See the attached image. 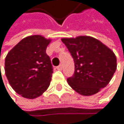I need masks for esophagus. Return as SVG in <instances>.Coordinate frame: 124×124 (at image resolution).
I'll return each mask as SVG.
<instances>
[{"label":"esophagus","mask_w":124,"mask_h":124,"mask_svg":"<svg viewBox=\"0 0 124 124\" xmlns=\"http://www.w3.org/2000/svg\"><path fill=\"white\" fill-rule=\"evenodd\" d=\"M56 69L58 70H62V65H59V66H57L56 67Z\"/></svg>","instance_id":"1"}]
</instances>
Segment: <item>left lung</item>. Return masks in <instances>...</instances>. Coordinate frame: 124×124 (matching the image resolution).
<instances>
[{"instance_id": "left-lung-1", "label": "left lung", "mask_w": 124, "mask_h": 124, "mask_svg": "<svg viewBox=\"0 0 124 124\" xmlns=\"http://www.w3.org/2000/svg\"><path fill=\"white\" fill-rule=\"evenodd\" d=\"M75 62V72L67 79L69 86L83 96L98 93L112 79L117 60L113 51L100 40L86 35L63 38Z\"/></svg>"}]
</instances>
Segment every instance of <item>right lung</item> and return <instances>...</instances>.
I'll list each match as a JSON object with an SVG mask.
<instances>
[{"label":"right lung","mask_w":124,"mask_h":124,"mask_svg":"<svg viewBox=\"0 0 124 124\" xmlns=\"http://www.w3.org/2000/svg\"><path fill=\"white\" fill-rule=\"evenodd\" d=\"M51 41L40 35L27 36L6 56L5 73L8 83L24 98L40 97L50 85L53 69L46 50Z\"/></svg>","instance_id":"add662e5"}]
</instances>
